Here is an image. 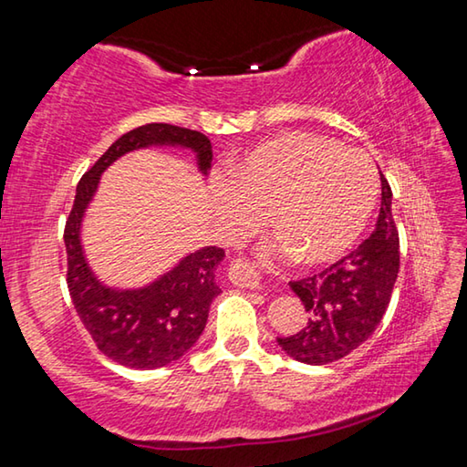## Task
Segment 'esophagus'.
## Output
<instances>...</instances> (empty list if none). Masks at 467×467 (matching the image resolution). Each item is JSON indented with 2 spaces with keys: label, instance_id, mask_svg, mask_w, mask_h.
I'll use <instances>...</instances> for the list:
<instances>
[{
  "label": "esophagus",
  "instance_id": "obj_1",
  "mask_svg": "<svg viewBox=\"0 0 467 467\" xmlns=\"http://www.w3.org/2000/svg\"><path fill=\"white\" fill-rule=\"evenodd\" d=\"M228 280L239 288H259V275L247 259L236 257L228 265Z\"/></svg>",
  "mask_w": 467,
  "mask_h": 467
}]
</instances>
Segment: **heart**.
<instances>
[{
  "label": "heart",
  "instance_id": "b5f03b06",
  "mask_svg": "<svg viewBox=\"0 0 467 467\" xmlns=\"http://www.w3.org/2000/svg\"><path fill=\"white\" fill-rule=\"evenodd\" d=\"M377 193L375 164L362 150L305 131L255 146L231 169V185H214L228 236L247 239L270 216L275 257L298 255L306 265L336 262L357 243Z\"/></svg>",
  "mask_w": 467,
  "mask_h": 467
}]
</instances>
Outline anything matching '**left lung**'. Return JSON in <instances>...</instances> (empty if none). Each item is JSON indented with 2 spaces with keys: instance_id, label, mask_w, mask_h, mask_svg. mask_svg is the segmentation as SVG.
<instances>
[{
  "instance_id": "8db88e82",
  "label": "left lung",
  "mask_w": 467,
  "mask_h": 467,
  "mask_svg": "<svg viewBox=\"0 0 467 467\" xmlns=\"http://www.w3.org/2000/svg\"><path fill=\"white\" fill-rule=\"evenodd\" d=\"M391 197L381 175V210L373 234L321 274L290 282L309 311V323L295 336L278 337L288 357L305 365H327L357 350L381 323L400 272Z\"/></svg>"
}]
</instances>
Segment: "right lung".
I'll list each match as a JSON object with an SVG mask.
<instances>
[{"label": "right lung", "instance_id": "add662e5", "mask_svg": "<svg viewBox=\"0 0 467 467\" xmlns=\"http://www.w3.org/2000/svg\"><path fill=\"white\" fill-rule=\"evenodd\" d=\"M148 146H181L195 152L197 169L208 175L212 144L200 131L169 123H148L113 141L76 187L74 208L66 223L67 288L76 313L105 357L130 368H158L179 360L202 336L210 305L220 292L214 280L224 249L203 247L136 290H115L97 280L86 262L80 228L97 193L99 179L117 158Z\"/></svg>", "mask_w": 467, "mask_h": 467}]
</instances>
